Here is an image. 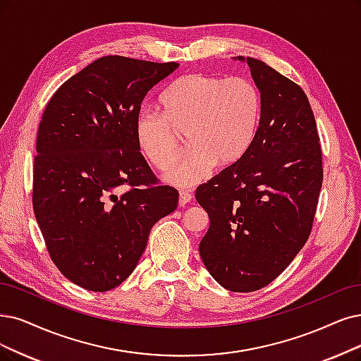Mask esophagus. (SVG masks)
<instances>
[{"label": "esophagus", "instance_id": "obj_1", "mask_svg": "<svg viewBox=\"0 0 361 361\" xmlns=\"http://www.w3.org/2000/svg\"><path fill=\"white\" fill-rule=\"evenodd\" d=\"M192 193L189 190H180V196H178V204L180 207H184L185 204H189L192 201Z\"/></svg>", "mask_w": 361, "mask_h": 361}]
</instances>
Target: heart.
<instances>
[{
    "instance_id": "heart-1",
    "label": "heart",
    "mask_w": 361,
    "mask_h": 361,
    "mask_svg": "<svg viewBox=\"0 0 361 361\" xmlns=\"http://www.w3.org/2000/svg\"><path fill=\"white\" fill-rule=\"evenodd\" d=\"M159 102L162 111L142 109L137 114L135 138L145 159L168 172L188 137L192 153L166 176L180 188L202 181L216 164L239 162L255 141L262 114L260 92L245 77L188 74L172 82Z\"/></svg>"
}]
</instances>
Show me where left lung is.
I'll use <instances>...</instances> for the list:
<instances>
[{
  "label": "left lung",
  "mask_w": 361,
  "mask_h": 361,
  "mask_svg": "<svg viewBox=\"0 0 361 361\" xmlns=\"http://www.w3.org/2000/svg\"><path fill=\"white\" fill-rule=\"evenodd\" d=\"M247 63L262 97L255 141L239 162L196 190L209 217L199 244L202 262L219 284L238 293L266 287L296 257L311 235L323 184L306 93L264 62Z\"/></svg>",
  "instance_id": "8db88e82"
}]
</instances>
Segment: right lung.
I'll use <instances>...</instances> for the list:
<instances>
[{
    "label": "right lung",
    "mask_w": 361,
    "mask_h": 361,
    "mask_svg": "<svg viewBox=\"0 0 361 361\" xmlns=\"http://www.w3.org/2000/svg\"><path fill=\"white\" fill-rule=\"evenodd\" d=\"M177 68V62L104 56L66 80L46 105L32 208L51 262L86 290L122 284L153 224L177 208L178 190L159 183L133 129L147 93Z\"/></svg>",
    "instance_id": "obj_1"
}]
</instances>
